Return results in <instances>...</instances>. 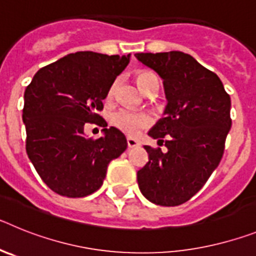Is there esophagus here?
<instances>
[{
	"mask_svg": "<svg viewBox=\"0 0 256 256\" xmlns=\"http://www.w3.org/2000/svg\"><path fill=\"white\" fill-rule=\"evenodd\" d=\"M126 144H128V148H137V146L140 144V142L137 141V140L132 138V137H128V138H126Z\"/></svg>",
	"mask_w": 256,
	"mask_h": 256,
	"instance_id": "esophagus-1",
	"label": "esophagus"
}]
</instances>
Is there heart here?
<instances>
[{
	"instance_id": "1",
	"label": "heart",
	"mask_w": 256,
	"mask_h": 256,
	"mask_svg": "<svg viewBox=\"0 0 256 256\" xmlns=\"http://www.w3.org/2000/svg\"><path fill=\"white\" fill-rule=\"evenodd\" d=\"M136 80H137V84L140 86L142 91H146L148 90V86L150 84L152 80H158L155 74L152 72H148V70H142L137 73L136 76ZM118 82H112V84L110 86L108 91V98H112L114 97L115 91H116ZM112 124L118 128L119 130H122L123 133H126V136H134L138 134L142 130L148 128L152 124V118L148 112H134V110H128V108H120L115 112L112 115Z\"/></svg>"
}]
</instances>
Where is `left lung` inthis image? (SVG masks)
I'll return each mask as SVG.
<instances>
[{"instance_id": "left-lung-1", "label": "left lung", "mask_w": 256, "mask_h": 256, "mask_svg": "<svg viewBox=\"0 0 256 256\" xmlns=\"http://www.w3.org/2000/svg\"><path fill=\"white\" fill-rule=\"evenodd\" d=\"M134 56L162 76L168 100L166 116L148 132L166 151L144 146L148 162L137 182L151 202L177 206L200 191L220 162L232 126L230 97L219 76L188 54Z\"/></svg>"}]
</instances>
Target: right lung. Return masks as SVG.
I'll return each instance as SVG.
<instances>
[{
    "label": "right lung",
    "instance_id": "add662e5",
    "mask_svg": "<svg viewBox=\"0 0 256 256\" xmlns=\"http://www.w3.org/2000/svg\"><path fill=\"white\" fill-rule=\"evenodd\" d=\"M130 55L92 51L69 54L36 73L24 94L26 148L47 186L66 198H84L102 186L108 162L126 148L119 130L88 138L86 123L108 126L98 115L102 100Z\"/></svg>",
    "mask_w": 256,
    "mask_h": 256
}]
</instances>
